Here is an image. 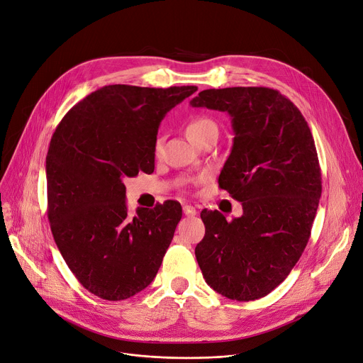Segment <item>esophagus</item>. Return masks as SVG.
I'll return each mask as SVG.
<instances>
[{
	"instance_id": "34e87169",
	"label": "esophagus",
	"mask_w": 363,
	"mask_h": 363,
	"mask_svg": "<svg viewBox=\"0 0 363 363\" xmlns=\"http://www.w3.org/2000/svg\"><path fill=\"white\" fill-rule=\"evenodd\" d=\"M184 214L186 216V217H194V216H196V210L192 207V206H184Z\"/></svg>"
}]
</instances>
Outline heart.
<instances>
[{"label":"heart","instance_id":"heart-1","mask_svg":"<svg viewBox=\"0 0 363 363\" xmlns=\"http://www.w3.org/2000/svg\"><path fill=\"white\" fill-rule=\"evenodd\" d=\"M211 131H217V125L213 120L207 118V117H196L194 120H191L185 128V133H186V138L191 140V142H195V140H200L201 138H204L206 135L211 133ZM162 145H163V140L162 138H157L156 142H155V152L159 153L162 150Z\"/></svg>","mask_w":363,"mask_h":363}]
</instances>
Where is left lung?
<instances>
[{
  "label": "left lung",
  "mask_w": 363,
  "mask_h": 363,
  "mask_svg": "<svg viewBox=\"0 0 363 363\" xmlns=\"http://www.w3.org/2000/svg\"><path fill=\"white\" fill-rule=\"evenodd\" d=\"M189 104L232 118L233 147L218 185L243 207L232 221L217 210L201 213L196 262L223 296L262 298L288 277L310 239L321 196L310 127L288 98L265 86L204 89Z\"/></svg>",
  "instance_id": "8db88e82"
}]
</instances>
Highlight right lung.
I'll return each mask as SVG.
<instances>
[{
    "instance_id": "1",
    "label": "right lung",
    "mask_w": 363,
    "mask_h": 363,
    "mask_svg": "<svg viewBox=\"0 0 363 363\" xmlns=\"http://www.w3.org/2000/svg\"><path fill=\"white\" fill-rule=\"evenodd\" d=\"M196 89L107 85L55 130L46 156L52 235L77 279L103 300L143 291L172 242L181 204L164 201L130 217L123 179L153 172L160 121Z\"/></svg>"
}]
</instances>
